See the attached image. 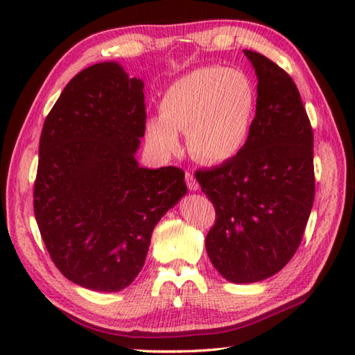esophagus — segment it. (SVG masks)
I'll use <instances>...</instances> for the list:
<instances>
[{"instance_id":"1","label":"esophagus","mask_w":355,"mask_h":355,"mask_svg":"<svg viewBox=\"0 0 355 355\" xmlns=\"http://www.w3.org/2000/svg\"><path fill=\"white\" fill-rule=\"evenodd\" d=\"M184 178H186V184H188V188L191 191H197L199 189V183H197V180L194 178V175H192L191 172H186L184 173Z\"/></svg>"}]
</instances>
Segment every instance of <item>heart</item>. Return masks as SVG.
Segmentation results:
<instances>
[{
    "mask_svg": "<svg viewBox=\"0 0 355 355\" xmlns=\"http://www.w3.org/2000/svg\"><path fill=\"white\" fill-rule=\"evenodd\" d=\"M159 116L146 122L150 147L161 155L175 153L178 131L188 133L192 156L203 163H222L248 144L257 112V92L249 76L235 69L202 67L166 89Z\"/></svg>",
    "mask_w": 355,
    "mask_h": 355,
    "instance_id": "b5f03b06",
    "label": "heart"
}]
</instances>
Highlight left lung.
I'll return each instance as SVG.
<instances>
[{
    "instance_id": "obj_1",
    "label": "left lung",
    "mask_w": 355,
    "mask_h": 355,
    "mask_svg": "<svg viewBox=\"0 0 355 355\" xmlns=\"http://www.w3.org/2000/svg\"><path fill=\"white\" fill-rule=\"evenodd\" d=\"M258 78L254 128L235 158L196 172L216 222L207 254L222 277L254 284L296 254L315 199L313 131L291 76L244 50Z\"/></svg>"
}]
</instances>
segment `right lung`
<instances>
[{"mask_svg":"<svg viewBox=\"0 0 355 355\" xmlns=\"http://www.w3.org/2000/svg\"><path fill=\"white\" fill-rule=\"evenodd\" d=\"M144 133V83L112 61L71 78L45 119L35 220L56 268L87 290L127 288L155 225L188 192L178 167L137 164Z\"/></svg>","mask_w":355,"mask_h":355,"instance_id":"1","label":"right lung"}]
</instances>
